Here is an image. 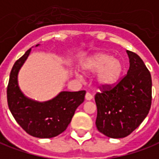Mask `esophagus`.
Masks as SVG:
<instances>
[{"label": "esophagus", "instance_id": "obj_1", "mask_svg": "<svg viewBox=\"0 0 159 159\" xmlns=\"http://www.w3.org/2000/svg\"><path fill=\"white\" fill-rule=\"evenodd\" d=\"M85 98H86V100H89H89H91V99L93 98V96H92L90 93L87 92L86 95H85Z\"/></svg>", "mask_w": 159, "mask_h": 159}]
</instances>
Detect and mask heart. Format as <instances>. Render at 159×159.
<instances>
[{"mask_svg": "<svg viewBox=\"0 0 159 159\" xmlns=\"http://www.w3.org/2000/svg\"><path fill=\"white\" fill-rule=\"evenodd\" d=\"M84 70L86 72H98L96 81L98 85L110 87L119 81L124 71L120 60L115 59L107 53H100L84 62Z\"/></svg>", "mask_w": 159, "mask_h": 159, "instance_id": "b5f03b06", "label": "heart"}]
</instances>
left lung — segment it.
Segmentation results:
<instances>
[{"label": "left lung", "instance_id": "left-lung-1", "mask_svg": "<svg viewBox=\"0 0 159 159\" xmlns=\"http://www.w3.org/2000/svg\"><path fill=\"white\" fill-rule=\"evenodd\" d=\"M129 68L122 79L110 87L100 86L95 96L98 129L111 139L129 136L146 117L152 105V76L143 60L127 50Z\"/></svg>", "mask_w": 159, "mask_h": 159}]
</instances>
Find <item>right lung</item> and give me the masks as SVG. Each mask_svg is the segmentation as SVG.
Segmentation results:
<instances>
[{"mask_svg": "<svg viewBox=\"0 0 159 159\" xmlns=\"http://www.w3.org/2000/svg\"><path fill=\"white\" fill-rule=\"evenodd\" d=\"M30 50H27L12 68L7 89V104L14 118L27 133L39 139H50L67 129L76 108L84 101L86 91H62L44 102L26 98L18 86L17 75Z\"/></svg>", "mask_w": 159, "mask_h": 159, "instance_id": "obj_1", "label": "right lung"}]
</instances>
